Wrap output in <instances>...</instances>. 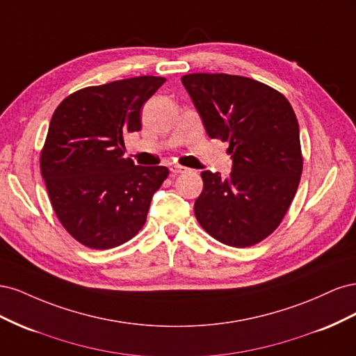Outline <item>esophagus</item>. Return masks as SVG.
Masks as SVG:
<instances>
[{
    "label": "esophagus",
    "instance_id": "esophagus-1",
    "mask_svg": "<svg viewBox=\"0 0 356 356\" xmlns=\"http://www.w3.org/2000/svg\"><path fill=\"white\" fill-rule=\"evenodd\" d=\"M170 172L174 175H178V174H186L187 172V168H184V166H179V165H174V166H170Z\"/></svg>",
    "mask_w": 356,
    "mask_h": 356
}]
</instances>
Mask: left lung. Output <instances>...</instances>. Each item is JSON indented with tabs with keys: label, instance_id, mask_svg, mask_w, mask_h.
I'll return each instance as SVG.
<instances>
[{
	"label": "left lung",
	"instance_id": "obj_1",
	"mask_svg": "<svg viewBox=\"0 0 356 356\" xmlns=\"http://www.w3.org/2000/svg\"><path fill=\"white\" fill-rule=\"evenodd\" d=\"M181 81L207 134L227 141L233 159L229 178L202 172L199 224L229 246L261 242L284 220L303 170L293 106L281 92L241 75L199 72Z\"/></svg>",
	"mask_w": 356,
	"mask_h": 356
}]
</instances>
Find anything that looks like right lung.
Instances as JSON below:
<instances>
[{"label":"right lung","mask_w":356,"mask_h":356,"mask_svg":"<svg viewBox=\"0 0 356 356\" xmlns=\"http://www.w3.org/2000/svg\"><path fill=\"white\" fill-rule=\"evenodd\" d=\"M166 80L143 77L71 93L51 115L40 166L60 224L81 245L110 250L143 229L165 166L124 159L123 135L141 131V108Z\"/></svg>","instance_id":"1"}]
</instances>
